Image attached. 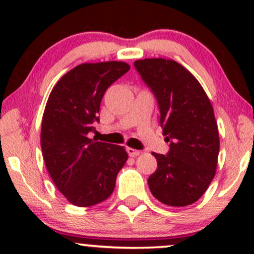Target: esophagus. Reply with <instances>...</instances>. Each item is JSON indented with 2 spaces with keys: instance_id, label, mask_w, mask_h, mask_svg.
Segmentation results:
<instances>
[{
  "instance_id": "esophagus-1",
  "label": "esophagus",
  "mask_w": 254,
  "mask_h": 254,
  "mask_svg": "<svg viewBox=\"0 0 254 254\" xmlns=\"http://www.w3.org/2000/svg\"><path fill=\"white\" fill-rule=\"evenodd\" d=\"M127 154H129V155L132 156V157H135V156L141 154V151L137 150V149H133V148H127Z\"/></svg>"
}]
</instances>
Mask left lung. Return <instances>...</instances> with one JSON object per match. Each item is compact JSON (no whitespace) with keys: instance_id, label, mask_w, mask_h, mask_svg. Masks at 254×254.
I'll use <instances>...</instances> for the list:
<instances>
[{"instance_id":"left-lung-1","label":"left lung","mask_w":254,"mask_h":254,"mask_svg":"<svg viewBox=\"0 0 254 254\" xmlns=\"http://www.w3.org/2000/svg\"><path fill=\"white\" fill-rule=\"evenodd\" d=\"M155 95L167 155L153 153L157 168L150 192L170 206L197 202L214 179L220 138L214 109L197 78L176 61L145 58L133 63Z\"/></svg>"}]
</instances>
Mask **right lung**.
Here are the masks:
<instances>
[{"mask_svg":"<svg viewBox=\"0 0 254 254\" xmlns=\"http://www.w3.org/2000/svg\"><path fill=\"white\" fill-rule=\"evenodd\" d=\"M124 62L83 63L60 78L50 93L42 121L40 144L56 188L76 206L104 202L127 160L124 147L88 137L99 123L105 92L129 71Z\"/></svg>","mask_w":254,"mask_h":254,"instance_id":"right-lung-1","label":"right lung"}]
</instances>
